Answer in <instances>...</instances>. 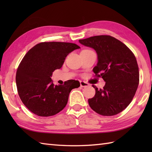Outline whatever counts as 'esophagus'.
<instances>
[{
	"mask_svg": "<svg viewBox=\"0 0 152 152\" xmlns=\"http://www.w3.org/2000/svg\"><path fill=\"white\" fill-rule=\"evenodd\" d=\"M80 86L82 87V88H84V87H88L89 86V83L85 81H80Z\"/></svg>",
	"mask_w": 152,
	"mask_h": 152,
	"instance_id": "esophagus-1",
	"label": "esophagus"
}]
</instances>
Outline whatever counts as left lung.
<instances>
[{
	"label": "left lung",
	"instance_id": "1",
	"mask_svg": "<svg viewBox=\"0 0 152 152\" xmlns=\"http://www.w3.org/2000/svg\"><path fill=\"white\" fill-rule=\"evenodd\" d=\"M79 42L95 50L98 62L93 72L106 82L103 89L93 86L95 95L88 99L90 107L102 115L119 114L132 101L139 83L134 55L121 41L108 35L91 37Z\"/></svg>",
	"mask_w": 152,
	"mask_h": 152
}]
</instances>
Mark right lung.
I'll list each match as a JSON object with an SVG mask.
<instances>
[{"label":"right lung","mask_w":152,"mask_h":152,"mask_svg":"<svg viewBox=\"0 0 152 152\" xmlns=\"http://www.w3.org/2000/svg\"><path fill=\"white\" fill-rule=\"evenodd\" d=\"M79 48L73 43L41 42L23 58L16 72V86L22 102L33 114L42 117L57 114L66 106L71 90L80 86L73 80L55 86L51 78L68 55Z\"/></svg>","instance_id":"right-lung-1"}]
</instances>
